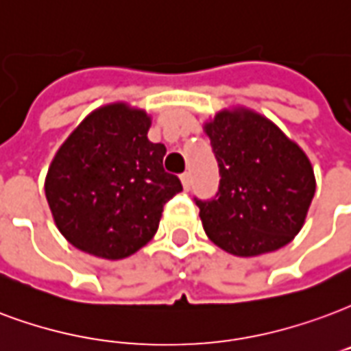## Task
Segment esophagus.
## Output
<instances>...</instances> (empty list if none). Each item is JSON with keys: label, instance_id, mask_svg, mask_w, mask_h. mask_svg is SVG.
<instances>
[{"label": "esophagus", "instance_id": "obj_1", "mask_svg": "<svg viewBox=\"0 0 351 351\" xmlns=\"http://www.w3.org/2000/svg\"><path fill=\"white\" fill-rule=\"evenodd\" d=\"M180 180H182L184 189L191 188V175H189V173H182V175H180Z\"/></svg>", "mask_w": 351, "mask_h": 351}]
</instances>
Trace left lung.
<instances>
[{
    "instance_id": "8db88e82",
    "label": "left lung",
    "mask_w": 351,
    "mask_h": 351,
    "mask_svg": "<svg viewBox=\"0 0 351 351\" xmlns=\"http://www.w3.org/2000/svg\"><path fill=\"white\" fill-rule=\"evenodd\" d=\"M204 132L221 176L214 199H195L210 240L236 256L290 243L316 189L307 154L269 119L245 108L219 111Z\"/></svg>"
}]
</instances>
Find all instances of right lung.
Listing matches in <instances>:
<instances>
[{
	"instance_id": "1",
	"label": "right lung",
	"mask_w": 351,
	"mask_h": 351,
	"mask_svg": "<svg viewBox=\"0 0 351 351\" xmlns=\"http://www.w3.org/2000/svg\"><path fill=\"white\" fill-rule=\"evenodd\" d=\"M149 128L147 111L108 104L85 117L51 160L46 199L59 232L80 251L108 261L134 255L156 234L163 204L182 191Z\"/></svg>"
}]
</instances>
